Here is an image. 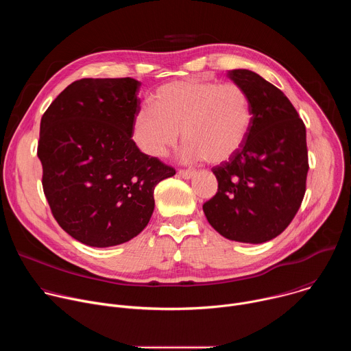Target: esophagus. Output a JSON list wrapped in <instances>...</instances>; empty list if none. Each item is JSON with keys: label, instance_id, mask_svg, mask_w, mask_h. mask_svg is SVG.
Instances as JSON below:
<instances>
[{"label": "esophagus", "instance_id": "esophagus-1", "mask_svg": "<svg viewBox=\"0 0 351 351\" xmlns=\"http://www.w3.org/2000/svg\"><path fill=\"white\" fill-rule=\"evenodd\" d=\"M194 173H195L194 169H180L179 171V176H182L183 179H190L194 176Z\"/></svg>", "mask_w": 351, "mask_h": 351}]
</instances>
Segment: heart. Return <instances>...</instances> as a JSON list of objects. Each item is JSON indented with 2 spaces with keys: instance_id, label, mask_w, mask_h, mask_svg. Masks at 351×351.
Here are the masks:
<instances>
[{
  "instance_id": "obj_1",
  "label": "heart",
  "mask_w": 351,
  "mask_h": 351,
  "mask_svg": "<svg viewBox=\"0 0 351 351\" xmlns=\"http://www.w3.org/2000/svg\"><path fill=\"white\" fill-rule=\"evenodd\" d=\"M153 107L141 108L132 125L136 147L153 158H164L182 132L184 158L225 162L239 152L252 125L248 94L236 83L171 82L156 91Z\"/></svg>"
}]
</instances>
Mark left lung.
Here are the masks:
<instances>
[{
    "label": "left lung",
    "mask_w": 351,
    "mask_h": 351,
    "mask_svg": "<svg viewBox=\"0 0 351 351\" xmlns=\"http://www.w3.org/2000/svg\"><path fill=\"white\" fill-rule=\"evenodd\" d=\"M252 106V125L239 152L213 168L217 194L204 203L210 225L223 237L264 243L293 221L306 193V125L290 99L256 72L233 69Z\"/></svg>",
    "instance_id": "obj_1"
}]
</instances>
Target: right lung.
Segmentation results:
<instances>
[{
  "label": "right lung",
  "mask_w": 351,
  "mask_h": 351,
  "mask_svg": "<svg viewBox=\"0 0 351 351\" xmlns=\"http://www.w3.org/2000/svg\"><path fill=\"white\" fill-rule=\"evenodd\" d=\"M140 86L132 77L76 80L40 122L37 156L49 208L68 234L91 247L137 236L153 215L156 186L176 173L132 140Z\"/></svg>",
  "instance_id": "right-lung-1"
}]
</instances>
